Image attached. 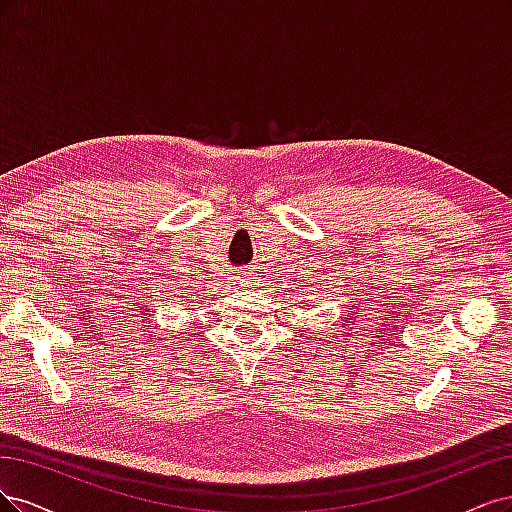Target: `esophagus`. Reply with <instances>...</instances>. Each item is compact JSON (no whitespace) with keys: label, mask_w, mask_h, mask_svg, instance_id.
Here are the masks:
<instances>
[{"label":"esophagus","mask_w":512,"mask_h":512,"mask_svg":"<svg viewBox=\"0 0 512 512\" xmlns=\"http://www.w3.org/2000/svg\"><path fill=\"white\" fill-rule=\"evenodd\" d=\"M244 283H246V280H244Z\"/></svg>","instance_id":"1"}]
</instances>
